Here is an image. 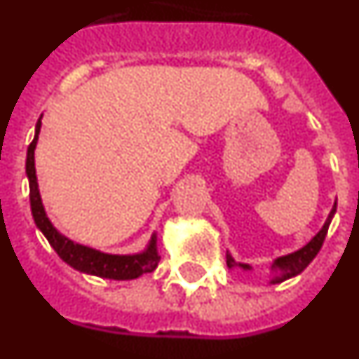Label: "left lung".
Masks as SVG:
<instances>
[{"mask_svg":"<svg viewBox=\"0 0 359 359\" xmlns=\"http://www.w3.org/2000/svg\"><path fill=\"white\" fill-rule=\"evenodd\" d=\"M334 214H336V203H334V207H332L331 214H329L327 221L323 223L322 230H320L318 233H316V236L313 237V239H311L306 246H304V248L275 259L273 264H271V280H269L271 284H280V282L287 280V278L297 277L298 273H302L304 269L309 266V262L313 261L316 255H318L320 248H322L323 241H325V236H327L329 224H331ZM226 266L230 269L241 268V269H244V271L252 269V266L250 264H243V262L233 261V259H231V255H226Z\"/></svg>","mask_w":359,"mask_h":359,"instance_id":"obj_1","label":"left lung"}]
</instances>
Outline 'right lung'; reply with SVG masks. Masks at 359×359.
<instances>
[{"mask_svg": "<svg viewBox=\"0 0 359 359\" xmlns=\"http://www.w3.org/2000/svg\"><path fill=\"white\" fill-rule=\"evenodd\" d=\"M41 131V118L36 123V136L28 145L27 152V176L30 185V208L36 226L43 231V236L48 239L50 246L57 252L66 264L73 269H79L82 273H90L95 277L113 278V280H131L138 278L144 273L154 271L160 262L156 248V233H152L149 246L142 253L135 255H111V253L98 252V250L88 248L82 244L73 243L72 239L65 237L57 231V228L50 223L48 215L44 212L43 201H41L39 185L36 176V161H34V151H36L37 138Z\"/></svg>", "mask_w": 359, "mask_h": 359, "instance_id": "1", "label": "right lung"}]
</instances>
